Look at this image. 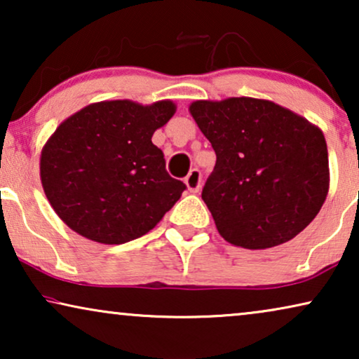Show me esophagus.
<instances>
[{"mask_svg":"<svg viewBox=\"0 0 359 359\" xmlns=\"http://www.w3.org/2000/svg\"><path fill=\"white\" fill-rule=\"evenodd\" d=\"M184 183L188 186L191 193H198L201 189V183H203V176H201V171L198 168H193L184 178Z\"/></svg>","mask_w":359,"mask_h":359,"instance_id":"1","label":"esophagus"}]
</instances>
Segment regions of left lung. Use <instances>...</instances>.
Returning a JSON list of instances; mask_svg holds the SVG:
<instances>
[{"label": "left lung", "mask_w": 359, "mask_h": 359, "mask_svg": "<svg viewBox=\"0 0 359 359\" xmlns=\"http://www.w3.org/2000/svg\"><path fill=\"white\" fill-rule=\"evenodd\" d=\"M196 124L215 151L203 199L229 243L271 248L301 233L328 194L322 130L273 101H194Z\"/></svg>", "instance_id": "obj_1"}]
</instances>
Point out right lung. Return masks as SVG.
Instances as JSON below:
<instances>
[{
  "label": "right lung",
  "instance_id": "obj_1",
  "mask_svg": "<svg viewBox=\"0 0 359 359\" xmlns=\"http://www.w3.org/2000/svg\"><path fill=\"white\" fill-rule=\"evenodd\" d=\"M175 111L171 101H101L63 121L41 155L42 188L58 217L106 245L150 232L186 189L151 144Z\"/></svg>",
  "mask_w": 359,
  "mask_h": 359
}]
</instances>
